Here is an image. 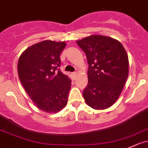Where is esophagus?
<instances>
[{
	"instance_id": "34e87169",
	"label": "esophagus",
	"mask_w": 148,
	"mask_h": 148,
	"mask_svg": "<svg viewBox=\"0 0 148 148\" xmlns=\"http://www.w3.org/2000/svg\"><path fill=\"white\" fill-rule=\"evenodd\" d=\"M72 76L74 77V78L75 79L76 77H77V72H73L72 73Z\"/></svg>"
}]
</instances>
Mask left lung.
<instances>
[{
    "mask_svg": "<svg viewBox=\"0 0 148 148\" xmlns=\"http://www.w3.org/2000/svg\"><path fill=\"white\" fill-rule=\"evenodd\" d=\"M77 43L89 64L84 100L95 110L108 108L118 100L128 77V55L119 41L107 36L93 34Z\"/></svg>",
    "mask_w": 148,
    "mask_h": 148,
    "instance_id": "1",
    "label": "left lung"
}]
</instances>
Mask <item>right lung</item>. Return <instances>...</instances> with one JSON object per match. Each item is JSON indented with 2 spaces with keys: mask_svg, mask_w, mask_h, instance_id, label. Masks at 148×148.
<instances>
[{
  "mask_svg": "<svg viewBox=\"0 0 148 148\" xmlns=\"http://www.w3.org/2000/svg\"><path fill=\"white\" fill-rule=\"evenodd\" d=\"M65 42L44 40L27 48L18 58V75L28 95L39 109L57 113L66 106L71 79L59 70Z\"/></svg>",
  "mask_w": 148,
  "mask_h": 148,
  "instance_id": "right-lung-1",
  "label": "right lung"
}]
</instances>
